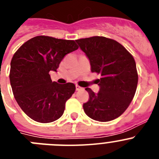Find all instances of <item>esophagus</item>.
<instances>
[{
    "mask_svg": "<svg viewBox=\"0 0 159 159\" xmlns=\"http://www.w3.org/2000/svg\"><path fill=\"white\" fill-rule=\"evenodd\" d=\"M75 89H76V91H80V90L83 89V88L80 87L79 85H75Z\"/></svg>",
    "mask_w": 159,
    "mask_h": 159,
    "instance_id": "1",
    "label": "esophagus"
}]
</instances>
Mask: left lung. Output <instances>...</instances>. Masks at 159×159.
I'll use <instances>...</instances> for the list:
<instances>
[{
	"label": "left lung",
	"mask_w": 159,
	"mask_h": 159,
	"mask_svg": "<svg viewBox=\"0 0 159 159\" xmlns=\"http://www.w3.org/2000/svg\"><path fill=\"white\" fill-rule=\"evenodd\" d=\"M75 41L88 57L92 72L100 74L97 94L87 88L89 99L84 112L91 119L108 122L127 110L134 96L138 72L134 57L121 43L104 36H92Z\"/></svg>",
	"instance_id": "1"
}]
</instances>
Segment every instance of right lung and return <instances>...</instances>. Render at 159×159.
<instances>
[{"mask_svg":"<svg viewBox=\"0 0 159 159\" xmlns=\"http://www.w3.org/2000/svg\"><path fill=\"white\" fill-rule=\"evenodd\" d=\"M79 48L75 40L37 36L23 43L11 60V87L20 107L38 123H52L64 114L65 103L75 91V84L52 82L66 55Z\"/></svg>","mask_w":159,"mask_h":159,"instance_id":"obj_1","label":"right lung"}]
</instances>
